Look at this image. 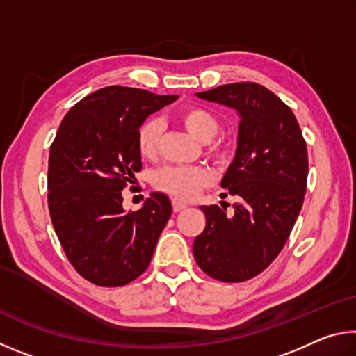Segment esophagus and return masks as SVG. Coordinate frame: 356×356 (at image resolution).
<instances>
[{
	"label": "esophagus",
	"instance_id": "1",
	"mask_svg": "<svg viewBox=\"0 0 356 356\" xmlns=\"http://www.w3.org/2000/svg\"><path fill=\"white\" fill-rule=\"evenodd\" d=\"M185 207H186V204L180 202L177 200H172V210H174V212H180V210H184Z\"/></svg>",
	"mask_w": 356,
	"mask_h": 356
}]
</instances>
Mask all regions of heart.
I'll return each mask as SVG.
<instances>
[{
    "label": "heart",
    "mask_w": 356,
    "mask_h": 356,
    "mask_svg": "<svg viewBox=\"0 0 356 356\" xmlns=\"http://www.w3.org/2000/svg\"><path fill=\"white\" fill-rule=\"evenodd\" d=\"M180 124L201 141H207V155L215 163L225 165L229 159V146L213 138L220 131V120L204 106L190 105L179 111ZM163 134V124L159 118H149L138 127L136 146L144 159H154ZM213 176L204 166H166L154 174L152 184L159 191L176 197L179 201H191L201 190L212 185Z\"/></svg>",
    "instance_id": "obj_1"
}]
</instances>
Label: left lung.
I'll return each instance as SVG.
<instances>
[{
  "instance_id": "8db88e82",
  "label": "left lung",
  "mask_w": 356,
  "mask_h": 356,
  "mask_svg": "<svg viewBox=\"0 0 356 356\" xmlns=\"http://www.w3.org/2000/svg\"><path fill=\"white\" fill-rule=\"evenodd\" d=\"M196 95L240 114L237 154L221 182L238 202L232 215L201 206L206 227L193 256L210 278L242 282L262 273L291 236L308 182L306 141L291 108L262 84H222Z\"/></svg>"
}]
</instances>
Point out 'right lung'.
<instances>
[{"instance_id":"1","label":"right lung","mask_w":356,"mask_h":356,"mask_svg":"<svg viewBox=\"0 0 356 356\" xmlns=\"http://www.w3.org/2000/svg\"><path fill=\"white\" fill-rule=\"evenodd\" d=\"M177 95L106 86L70 108L48 159V210L72 267L95 286L119 287L149 267L171 201L152 193L125 212L122 190L141 171L136 131Z\"/></svg>"}]
</instances>
